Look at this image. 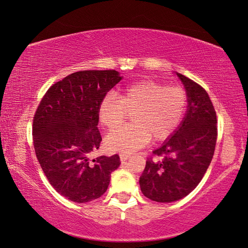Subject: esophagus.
Instances as JSON below:
<instances>
[{"label":"esophagus","instance_id":"obj_1","mask_svg":"<svg viewBox=\"0 0 248 248\" xmlns=\"http://www.w3.org/2000/svg\"><path fill=\"white\" fill-rule=\"evenodd\" d=\"M119 156H120V161L121 162H124V161H127V159L130 156H131V154H129V153H120Z\"/></svg>","mask_w":248,"mask_h":248}]
</instances>
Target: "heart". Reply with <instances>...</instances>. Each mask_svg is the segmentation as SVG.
<instances>
[{
  "label": "heart",
  "mask_w": 248,
  "mask_h": 248,
  "mask_svg": "<svg viewBox=\"0 0 248 248\" xmlns=\"http://www.w3.org/2000/svg\"><path fill=\"white\" fill-rule=\"evenodd\" d=\"M188 107V93L182 86H166L154 79L130 84L117 97L109 93L97 108L98 123L114 130L131 115L133 123L115 130L105 139L109 150L132 152L152 139L164 141L182 123Z\"/></svg>",
  "instance_id": "obj_1"
}]
</instances>
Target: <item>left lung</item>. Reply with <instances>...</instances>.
I'll return each instance as SVG.
<instances>
[{
    "mask_svg": "<svg viewBox=\"0 0 248 248\" xmlns=\"http://www.w3.org/2000/svg\"><path fill=\"white\" fill-rule=\"evenodd\" d=\"M188 93L186 117L173 137L146 159L140 177L141 191L156 202H171L195 189L215 154L217 114L202 86L182 74Z\"/></svg>",
    "mask_w": 248,
    "mask_h": 248,
    "instance_id": "1",
    "label": "left lung"
}]
</instances>
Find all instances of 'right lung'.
Wrapping results in <instances>:
<instances>
[{"mask_svg": "<svg viewBox=\"0 0 248 248\" xmlns=\"http://www.w3.org/2000/svg\"><path fill=\"white\" fill-rule=\"evenodd\" d=\"M121 79L115 70H86L65 77L46 92L32 119L33 148L49 183L78 203L97 199L107 190L118 154H89L99 148L97 108Z\"/></svg>", "mask_w": 248, "mask_h": 248, "instance_id": "1", "label": "right lung"}]
</instances>
